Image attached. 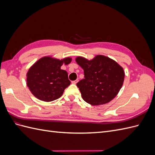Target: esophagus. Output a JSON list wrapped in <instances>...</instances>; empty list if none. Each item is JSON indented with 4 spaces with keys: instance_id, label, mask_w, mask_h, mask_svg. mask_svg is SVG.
I'll return each instance as SVG.
<instances>
[{
    "instance_id": "obj_1",
    "label": "esophagus",
    "mask_w": 155,
    "mask_h": 155,
    "mask_svg": "<svg viewBox=\"0 0 155 155\" xmlns=\"http://www.w3.org/2000/svg\"><path fill=\"white\" fill-rule=\"evenodd\" d=\"M78 82V79H76V80H75V81H72V83L73 84H76Z\"/></svg>"
}]
</instances>
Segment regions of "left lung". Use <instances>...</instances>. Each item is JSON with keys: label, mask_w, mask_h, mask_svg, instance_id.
Segmentation results:
<instances>
[{"label": "left lung", "mask_w": 155, "mask_h": 155, "mask_svg": "<svg viewBox=\"0 0 155 155\" xmlns=\"http://www.w3.org/2000/svg\"><path fill=\"white\" fill-rule=\"evenodd\" d=\"M76 61L84 71L85 78L77 83L84 101L92 105H104L117 96L125 77L118 63L102 55L91 60L79 56Z\"/></svg>", "instance_id": "1"}]
</instances>
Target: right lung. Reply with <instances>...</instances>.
Masks as SVG:
<instances>
[{
    "label": "right lung",
    "mask_w": 155,
    "mask_h": 155,
    "mask_svg": "<svg viewBox=\"0 0 155 155\" xmlns=\"http://www.w3.org/2000/svg\"><path fill=\"white\" fill-rule=\"evenodd\" d=\"M71 61L70 58L60 60L51 56H45L36 61L26 74V85L32 94L46 102L59 98L70 85L67 72L61 67Z\"/></svg>",
    "instance_id": "obj_1"
}]
</instances>
